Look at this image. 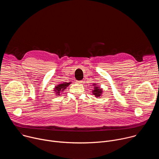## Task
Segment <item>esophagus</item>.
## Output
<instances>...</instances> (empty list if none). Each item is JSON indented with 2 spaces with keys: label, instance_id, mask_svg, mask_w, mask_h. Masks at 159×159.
I'll use <instances>...</instances> for the list:
<instances>
[{
  "label": "esophagus",
  "instance_id": "obj_1",
  "mask_svg": "<svg viewBox=\"0 0 159 159\" xmlns=\"http://www.w3.org/2000/svg\"><path fill=\"white\" fill-rule=\"evenodd\" d=\"M76 82H77V84H81L83 83V81H82V80H77Z\"/></svg>",
  "mask_w": 159,
  "mask_h": 159
}]
</instances>
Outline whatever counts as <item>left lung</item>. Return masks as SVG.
<instances>
[{
    "label": "left lung",
    "instance_id": "1",
    "mask_svg": "<svg viewBox=\"0 0 159 159\" xmlns=\"http://www.w3.org/2000/svg\"><path fill=\"white\" fill-rule=\"evenodd\" d=\"M94 86V89L93 90V94L96 97V98H101L103 92V90L101 87H99L98 85L96 84H94L93 85Z\"/></svg>",
    "mask_w": 159,
    "mask_h": 159
}]
</instances>
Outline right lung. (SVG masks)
I'll return each mask as SVG.
<instances>
[{
	"label": "right lung",
	"instance_id": "add662e5",
	"mask_svg": "<svg viewBox=\"0 0 159 159\" xmlns=\"http://www.w3.org/2000/svg\"><path fill=\"white\" fill-rule=\"evenodd\" d=\"M72 82H64L63 83H61L60 84H58L57 85H56L55 87V88L53 89V91L55 92V94L57 96H60V94H61V93H62L63 91H64V90L66 89V87L69 86Z\"/></svg>",
	"mask_w": 159,
	"mask_h": 159
}]
</instances>
